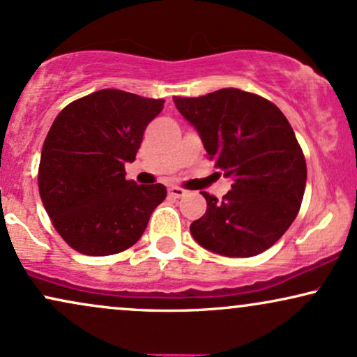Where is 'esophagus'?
Instances as JSON below:
<instances>
[{"label":"esophagus","mask_w":357,"mask_h":357,"mask_svg":"<svg viewBox=\"0 0 357 357\" xmlns=\"http://www.w3.org/2000/svg\"><path fill=\"white\" fill-rule=\"evenodd\" d=\"M169 195L174 197V199H180V197L185 195V190L182 187H170L169 188Z\"/></svg>","instance_id":"obj_1"}]
</instances>
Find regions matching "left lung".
I'll use <instances>...</instances> for the list:
<instances>
[{"label": "left lung", "mask_w": 357, "mask_h": 357, "mask_svg": "<svg viewBox=\"0 0 357 357\" xmlns=\"http://www.w3.org/2000/svg\"><path fill=\"white\" fill-rule=\"evenodd\" d=\"M174 102L233 180L220 202L202 192L206 212L190 225L192 236L223 257L263 253L294 222L305 195L306 160L288 119L268 99L233 87Z\"/></svg>", "instance_id": "1"}]
</instances>
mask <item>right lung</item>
<instances>
[{"instance_id":"1","label":"right lung","mask_w":357,"mask_h":357,"mask_svg":"<svg viewBox=\"0 0 357 357\" xmlns=\"http://www.w3.org/2000/svg\"><path fill=\"white\" fill-rule=\"evenodd\" d=\"M164 99L102 89L68 104L44 140L38 185L52 227L71 248L89 257L116 255L137 243L162 183L126 178L144 130L164 109Z\"/></svg>"}]
</instances>
